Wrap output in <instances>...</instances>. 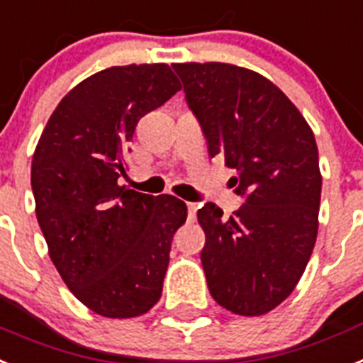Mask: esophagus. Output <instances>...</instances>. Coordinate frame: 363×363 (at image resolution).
I'll return each mask as SVG.
<instances>
[{
	"instance_id": "obj_1",
	"label": "esophagus",
	"mask_w": 363,
	"mask_h": 363,
	"mask_svg": "<svg viewBox=\"0 0 363 363\" xmlns=\"http://www.w3.org/2000/svg\"><path fill=\"white\" fill-rule=\"evenodd\" d=\"M186 206H188V219H190V221H194V219H196V214H197V205L196 203H186Z\"/></svg>"
}]
</instances>
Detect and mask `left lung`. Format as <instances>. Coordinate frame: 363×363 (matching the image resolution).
I'll list each match as a JSON object with an SVG mask.
<instances>
[{"instance_id": "1", "label": "left lung", "mask_w": 363, "mask_h": 363, "mask_svg": "<svg viewBox=\"0 0 363 363\" xmlns=\"http://www.w3.org/2000/svg\"><path fill=\"white\" fill-rule=\"evenodd\" d=\"M173 69L208 155L236 169V194L245 197L228 219L214 203L197 212L210 295L228 312L264 315L295 290L318 238L315 138L299 108L260 73L225 62H181Z\"/></svg>"}]
</instances>
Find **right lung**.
<instances>
[{
  "label": "right lung",
  "instance_id": "obj_1",
  "mask_svg": "<svg viewBox=\"0 0 363 363\" xmlns=\"http://www.w3.org/2000/svg\"><path fill=\"white\" fill-rule=\"evenodd\" d=\"M181 88L167 64L101 69L60 99L36 144L31 186L50 258L69 291L103 318L144 315L162 295L186 205L118 179L140 118Z\"/></svg>",
  "mask_w": 363,
  "mask_h": 363
}]
</instances>
